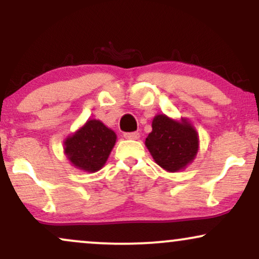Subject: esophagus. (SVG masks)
Listing matches in <instances>:
<instances>
[{"mask_svg": "<svg viewBox=\"0 0 259 259\" xmlns=\"http://www.w3.org/2000/svg\"><path fill=\"white\" fill-rule=\"evenodd\" d=\"M124 138L129 140H138L140 138V134L138 132L135 133H125L124 134Z\"/></svg>", "mask_w": 259, "mask_h": 259, "instance_id": "34e87169", "label": "esophagus"}]
</instances>
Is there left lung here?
<instances>
[{"label":"left lung","instance_id":"8db88e82","mask_svg":"<svg viewBox=\"0 0 259 259\" xmlns=\"http://www.w3.org/2000/svg\"><path fill=\"white\" fill-rule=\"evenodd\" d=\"M198 142L197 132L186 119L181 118L179 121L157 114L145 145L159 167L174 173L185 169L195 159Z\"/></svg>","mask_w":259,"mask_h":259}]
</instances>
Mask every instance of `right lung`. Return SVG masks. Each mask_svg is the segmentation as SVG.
Segmentation results:
<instances>
[{"instance_id": "1", "label": "right lung", "mask_w": 259, "mask_h": 259, "mask_svg": "<svg viewBox=\"0 0 259 259\" xmlns=\"http://www.w3.org/2000/svg\"><path fill=\"white\" fill-rule=\"evenodd\" d=\"M117 135L102 121L88 120L64 141V153L75 168L95 173L105 165Z\"/></svg>"}]
</instances>
